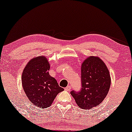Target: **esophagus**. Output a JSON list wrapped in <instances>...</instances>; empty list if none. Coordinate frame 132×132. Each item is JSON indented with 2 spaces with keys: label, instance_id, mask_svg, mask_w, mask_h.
I'll return each instance as SVG.
<instances>
[{
  "label": "esophagus",
  "instance_id": "esophagus-1",
  "mask_svg": "<svg viewBox=\"0 0 132 132\" xmlns=\"http://www.w3.org/2000/svg\"><path fill=\"white\" fill-rule=\"evenodd\" d=\"M65 89L66 90H67V91H70V90H71V86H67L65 88Z\"/></svg>",
  "mask_w": 132,
  "mask_h": 132
}]
</instances>
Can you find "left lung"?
Returning a JSON list of instances; mask_svg holds the SVG:
<instances>
[{"instance_id":"8db88e82","label":"left lung","mask_w":132,"mask_h":132,"mask_svg":"<svg viewBox=\"0 0 132 132\" xmlns=\"http://www.w3.org/2000/svg\"><path fill=\"white\" fill-rule=\"evenodd\" d=\"M81 89L70 94L79 108L92 109L107 96L111 85L110 72L105 63L97 56H89L81 67Z\"/></svg>"}]
</instances>
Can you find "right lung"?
Masks as SVG:
<instances>
[{"label":"right lung","instance_id":"obj_1","mask_svg":"<svg viewBox=\"0 0 132 132\" xmlns=\"http://www.w3.org/2000/svg\"><path fill=\"white\" fill-rule=\"evenodd\" d=\"M50 63L45 56H36L26 65L22 74L24 91L29 100L41 108L50 106L64 89L49 74Z\"/></svg>","mask_w":132,"mask_h":132}]
</instances>
